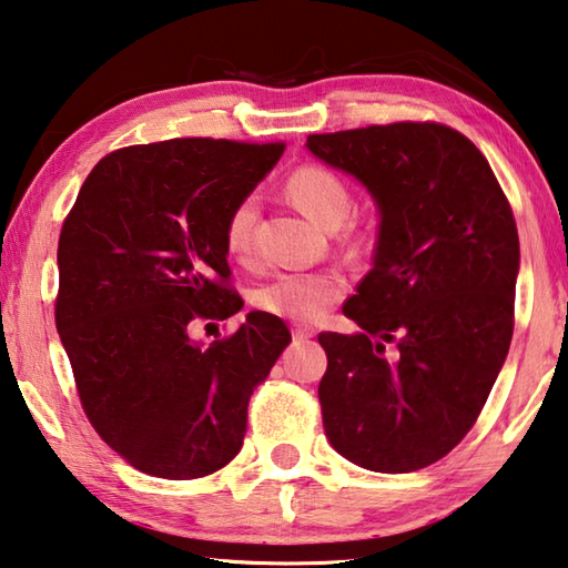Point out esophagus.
Returning <instances> with one entry per match:
<instances>
[{"mask_svg": "<svg viewBox=\"0 0 568 568\" xmlns=\"http://www.w3.org/2000/svg\"><path fill=\"white\" fill-rule=\"evenodd\" d=\"M292 334H294V338H298V341H306V338H314L316 331L308 328V326H294Z\"/></svg>", "mask_w": 568, "mask_h": 568, "instance_id": "1", "label": "esophagus"}]
</instances>
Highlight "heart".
<instances>
[{
    "instance_id": "1",
    "label": "heart",
    "mask_w": 568,
    "mask_h": 568,
    "mask_svg": "<svg viewBox=\"0 0 568 568\" xmlns=\"http://www.w3.org/2000/svg\"><path fill=\"white\" fill-rule=\"evenodd\" d=\"M284 190L288 200L304 212L308 220L326 230H338L353 212V192L346 180L324 165H302L288 173ZM260 220V200L244 195L234 202L224 220V250L237 262H250L254 256V232ZM353 242H363L353 234ZM346 294L344 274L334 270L321 272H286L262 284L254 292V304L266 314L302 321H316Z\"/></svg>"
}]
</instances>
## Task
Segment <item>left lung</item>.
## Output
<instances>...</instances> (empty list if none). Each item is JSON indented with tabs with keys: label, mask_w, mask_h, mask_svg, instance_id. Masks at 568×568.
Here are the masks:
<instances>
[{
	"label": "left lung",
	"mask_w": 568,
	"mask_h": 568,
	"mask_svg": "<svg viewBox=\"0 0 568 568\" xmlns=\"http://www.w3.org/2000/svg\"><path fill=\"white\" fill-rule=\"evenodd\" d=\"M381 210L373 270L344 304L358 334H318L334 450L415 473L473 430L515 331L519 234L487 158L450 125L400 121L308 135Z\"/></svg>",
	"instance_id": "obj_1"
}]
</instances>
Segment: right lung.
<instances>
[{"instance_id": "obj_1", "label": "right lung", "mask_w": 568, "mask_h": 568, "mask_svg": "<svg viewBox=\"0 0 568 568\" xmlns=\"http://www.w3.org/2000/svg\"><path fill=\"white\" fill-rule=\"evenodd\" d=\"M282 153L224 138L128 145L95 163L63 220L61 344L93 430L145 475L195 479L227 465L252 390L292 341L264 312L210 346L190 338L244 304L224 220Z\"/></svg>"}]
</instances>
